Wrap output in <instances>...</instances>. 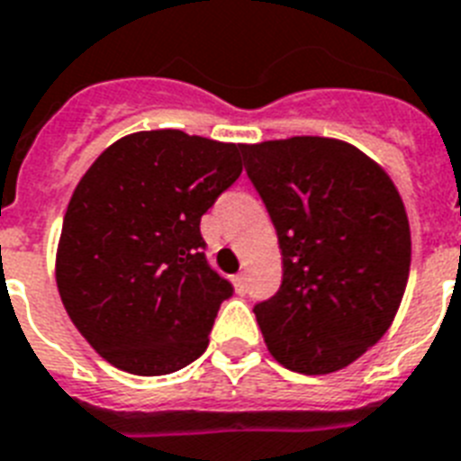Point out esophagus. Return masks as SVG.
<instances>
[{"instance_id":"obj_1","label":"esophagus","mask_w":461,"mask_h":461,"mask_svg":"<svg viewBox=\"0 0 461 461\" xmlns=\"http://www.w3.org/2000/svg\"><path fill=\"white\" fill-rule=\"evenodd\" d=\"M234 286H237V291H246V275L234 276Z\"/></svg>"}]
</instances>
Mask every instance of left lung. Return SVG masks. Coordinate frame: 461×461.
<instances>
[{
    "mask_svg": "<svg viewBox=\"0 0 461 461\" xmlns=\"http://www.w3.org/2000/svg\"><path fill=\"white\" fill-rule=\"evenodd\" d=\"M241 151L282 249V286L253 310L267 350L291 372H339L398 315L412 263L405 203L348 141L289 137Z\"/></svg>",
    "mask_w": 461,
    "mask_h": 461,
    "instance_id": "left-lung-1",
    "label": "left lung"
}]
</instances>
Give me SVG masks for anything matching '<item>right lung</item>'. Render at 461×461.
I'll return each mask as SVG.
<instances>
[{
	"label": "right lung",
	"instance_id": "1",
	"mask_svg": "<svg viewBox=\"0 0 461 461\" xmlns=\"http://www.w3.org/2000/svg\"><path fill=\"white\" fill-rule=\"evenodd\" d=\"M239 151L144 130L113 141L75 186L56 286L77 331L122 372L163 376L208 348L231 286L205 263L198 224L241 175Z\"/></svg>",
	"mask_w": 461,
	"mask_h": 461
}]
</instances>
